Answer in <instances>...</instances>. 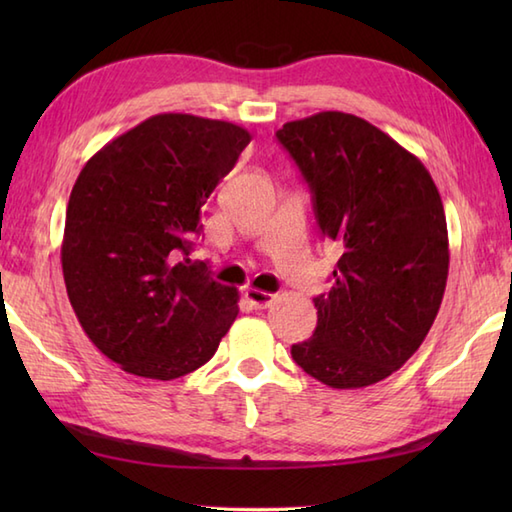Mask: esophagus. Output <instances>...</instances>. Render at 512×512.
<instances>
[{
	"label": "esophagus",
	"instance_id": "1",
	"mask_svg": "<svg viewBox=\"0 0 512 512\" xmlns=\"http://www.w3.org/2000/svg\"><path fill=\"white\" fill-rule=\"evenodd\" d=\"M244 297L250 301V306L257 310H264L275 301V295H270V292H264V290H257V288H248L244 292Z\"/></svg>",
	"mask_w": 512,
	"mask_h": 512
}]
</instances>
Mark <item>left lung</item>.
I'll return each mask as SVG.
<instances>
[{
	"label": "left lung",
	"instance_id": "8db88e82",
	"mask_svg": "<svg viewBox=\"0 0 512 512\" xmlns=\"http://www.w3.org/2000/svg\"><path fill=\"white\" fill-rule=\"evenodd\" d=\"M277 140L312 193L323 237L341 248L317 330L295 363L334 389L394 374L429 334L447 288L449 235L436 182L394 138L354 114L286 123Z\"/></svg>",
	"mask_w": 512,
	"mask_h": 512
}]
</instances>
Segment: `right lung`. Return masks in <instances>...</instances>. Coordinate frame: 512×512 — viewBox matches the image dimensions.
Returning a JSON list of instances; mask_svg holds the SVG:
<instances>
[{
	"label": "right lung",
	"instance_id": "add662e5",
	"mask_svg": "<svg viewBox=\"0 0 512 512\" xmlns=\"http://www.w3.org/2000/svg\"><path fill=\"white\" fill-rule=\"evenodd\" d=\"M248 143L233 123L156 114L96 151L76 178L65 288L90 341L127 374H191L233 325L237 290L189 255L202 206Z\"/></svg>",
	"mask_w": 512,
	"mask_h": 512
}]
</instances>
